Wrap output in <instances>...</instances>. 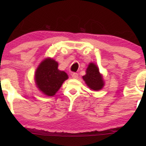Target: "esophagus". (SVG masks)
Instances as JSON below:
<instances>
[{"label": "esophagus", "instance_id": "34e87169", "mask_svg": "<svg viewBox=\"0 0 146 146\" xmlns=\"http://www.w3.org/2000/svg\"><path fill=\"white\" fill-rule=\"evenodd\" d=\"M72 78L74 79H77L78 78V74L77 73H72Z\"/></svg>", "mask_w": 146, "mask_h": 146}]
</instances>
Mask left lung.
Instances as JSON below:
<instances>
[{
  "label": "left lung",
  "mask_w": 146,
  "mask_h": 146,
  "mask_svg": "<svg viewBox=\"0 0 146 146\" xmlns=\"http://www.w3.org/2000/svg\"><path fill=\"white\" fill-rule=\"evenodd\" d=\"M82 78L88 86L94 91L100 90L104 86L102 75L100 73L98 67L94 63L89 64Z\"/></svg>",
  "instance_id": "8db88e82"
}]
</instances>
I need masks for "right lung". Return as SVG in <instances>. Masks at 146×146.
<instances>
[{
  "label": "right lung",
  "instance_id": "right-lung-1",
  "mask_svg": "<svg viewBox=\"0 0 146 146\" xmlns=\"http://www.w3.org/2000/svg\"><path fill=\"white\" fill-rule=\"evenodd\" d=\"M58 64L54 60L47 58L40 64L35 72L37 88L44 94L52 96L60 88L68 76L58 69Z\"/></svg>",
  "mask_w": 146,
  "mask_h": 146
}]
</instances>
